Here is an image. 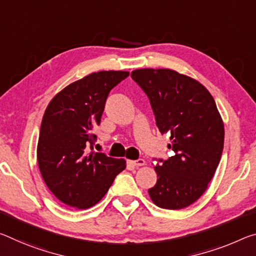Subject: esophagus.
Instances as JSON below:
<instances>
[{"label": "esophagus", "instance_id": "34e87169", "mask_svg": "<svg viewBox=\"0 0 256 256\" xmlns=\"http://www.w3.org/2000/svg\"><path fill=\"white\" fill-rule=\"evenodd\" d=\"M128 164L131 165L132 168H139V166H144L146 164L144 160H128Z\"/></svg>", "mask_w": 256, "mask_h": 256}]
</instances>
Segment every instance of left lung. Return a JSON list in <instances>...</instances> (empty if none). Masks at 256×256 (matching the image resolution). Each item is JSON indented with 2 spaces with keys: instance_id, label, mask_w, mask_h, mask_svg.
Here are the masks:
<instances>
[{
  "instance_id": "1",
  "label": "left lung",
  "mask_w": 256,
  "mask_h": 256,
  "mask_svg": "<svg viewBox=\"0 0 256 256\" xmlns=\"http://www.w3.org/2000/svg\"><path fill=\"white\" fill-rule=\"evenodd\" d=\"M132 78L147 93L162 134L170 136L174 156L155 166L157 182L148 190L158 208L181 210L208 189L220 163L224 124L208 88L170 68H141Z\"/></svg>"
}]
</instances>
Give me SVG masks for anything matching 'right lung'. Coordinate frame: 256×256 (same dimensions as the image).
<instances>
[{
	"label": "right lung",
	"mask_w": 256,
	"mask_h": 256,
	"mask_svg": "<svg viewBox=\"0 0 256 256\" xmlns=\"http://www.w3.org/2000/svg\"><path fill=\"white\" fill-rule=\"evenodd\" d=\"M128 75L123 70L92 72L48 102L40 128L38 163L48 188L64 204L92 208L126 168L123 158L88 152L86 146L96 138L93 130L100 124L109 92Z\"/></svg>",
	"instance_id": "1"
}]
</instances>
